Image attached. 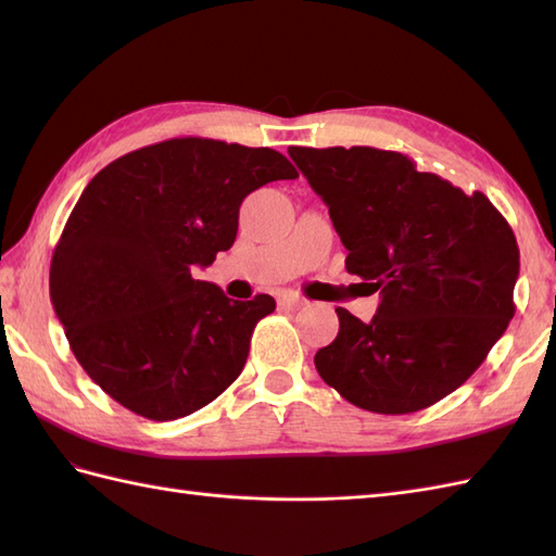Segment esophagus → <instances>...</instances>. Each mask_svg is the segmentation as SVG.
Returning a JSON list of instances; mask_svg holds the SVG:
<instances>
[{
	"mask_svg": "<svg viewBox=\"0 0 556 556\" xmlns=\"http://www.w3.org/2000/svg\"><path fill=\"white\" fill-rule=\"evenodd\" d=\"M279 305H281V308H289V311H299V308H303L305 301L299 299V296H291V293H287V296L279 299Z\"/></svg>",
	"mask_w": 556,
	"mask_h": 556,
	"instance_id": "34e87169",
	"label": "esophagus"
}]
</instances>
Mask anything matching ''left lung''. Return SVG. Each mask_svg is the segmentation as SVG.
<instances>
[{
  "label": "left lung",
  "instance_id": "left-lung-1",
  "mask_svg": "<svg viewBox=\"0 0 556 556\" xmlns=\"http://www.w3.org/2000/svg\"><path fill=\"white\" fill-rule=\"evenodd\" d=\"M325 200L346 269L380 291L370 323L337 308L339 334L315 353L353 406L404 416L452 394L514 317L521 267L509 222L488 195L418 172L401 152L289 148Z\"/></svg>",
  "mask_w": 556,
  "mask_h": 556
}]
</instances>
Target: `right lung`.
Instances as JSON below:
<instances>
[{"label":"right lung","mask_w":556,"mask_h":556,"mask_svg":"<svg viewBox=\"0 0 556 556\" xmlns=\"http://www.w3.org/2000/svg\"><path fill=\"white\" fill-rule=\"evenodd\" d=\"M296 176L277 150L212 138L162 140L92 176L52 253L50 299L102 392L162 422L241 375L275 299L231 301L193 269L229 251L248 193Z\"/></svg>","instance_id":"right-lung-1"}]
</instances>
